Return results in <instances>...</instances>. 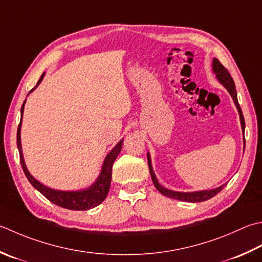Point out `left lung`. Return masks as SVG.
Listing matches in <instances>:
<instances>
[{"label": "left lung", "mask_w": 262, "mask_h": 262, "mask_svg": "<svg viewBox=\"0 0 262 262\" xmlns=\"http://www.w3.org/2000/svg\"><path fill=\"white\" fill-rule=\"evenodd\" d=\"M212 70H213V73L216 74V77H217V79L220 81V84L225 86V89H226L229 92L230 96L233 97L234 103H235V105H236L237 110H238L241 125H242V130L244 133V130H245V121H244L242 110H241V106L238 104L236 90H235V83H234V80L232 78V76L229 75L228 70L225 68V67L222 63H220V61L216 58H214L213 61H212ZM244 144H245V138H244ZM147 163H148V169H150L152 182H153V184H155V186H156L158 191L160 192L162 195H165L167 198H170V199L179 200V201H186V202L207 201V200L213 198L214 195H217V194L224 188V186L226 185V184H224V185H222V186H219L217 188H213V189H209V191H198V192H187V193L171 191V189H168V188L163 187V186L160 185V184H159L158 179L155 175V172H153L152 165H151V158H150V155H148V153H147Z\"/></svg>", "instance_id": "1"}]
</instances>
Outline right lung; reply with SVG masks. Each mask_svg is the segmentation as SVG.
Returning a JSON list of instances; mask_svg holds the SVG:
<instances>
[{
	"label": "right lung",
	"instance_id": "1",
	"mask_svg": "<svg viewBox=\"0 0 262 262\" xmlns=\"http://www.w3.org/2000/svg\"><path fill=\"white\" fill-rule=\"evenodd\" d=\"M44 75L45 74L40 76L37 84H36V86L33 90H30L29 93H32L36 87L39 85ZM24 106H25V102L21 106V119H20V124L18 126V130H17V146L19 150L20 163H21L23 170L25 172L26 177H27V179L29 181V183L32 184V185L37 189L39 193H42L43 195L49 200V201L64 209L85 211V210L95 208L96 206H99L100 203L103 202L104 199L107 195V193H109L110 185H111L112 165H114L118 155H119L121 151L124 140H121L119 143H118V144L110 151L109 155L105 157L103 161V166H102V169H101L100 176L97 177L96 182L93 184V185L90 186L89 188L83 189V191H56V189L44 186L43 184H40L38 181H36V179L30 175L27 167L25 165L23 150H21V142H20V129H21Z\"/></svg>",
	"mask_w": 262,
	"mask_h": 262
}]
</instances>
